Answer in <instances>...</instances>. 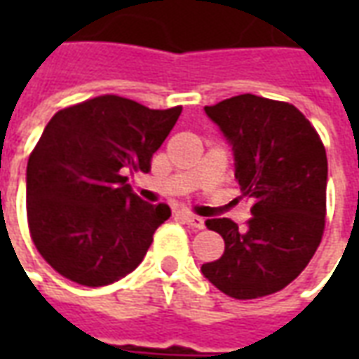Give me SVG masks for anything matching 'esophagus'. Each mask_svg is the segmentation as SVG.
Returning a JSON list of instances; mask_svg holds the SVG:
<instances>
[{
    "label": "esophagus",
    "mask_w": 359,
    "mask_h": 359,
    "mask_svg": "<svg viewBox=\"0 0 359 359\" xmlns=\"http://www.w3.org/2000/svg\"><path fill=\"white\" fill-rule=\"evenodd\" d=\"M180 219L187 223L188 226H192V229H203L205 226V223H203L202 217H198V215H192V213H180Z\"/></svg>",
    "instance_id": "obj_1"
}]
</instances>
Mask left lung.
I'll return each instance as SVG.
<instances>
[{
    "mask_svg": "<svg viewBox=\"0 0 359 359\" xmlns=\"http://www.w3.org/2000/svg\"><path fill=\"white\" fill-rule=\"evenodd\" d=\"M234 151L241 198H250L246 231L231 219L205 226L225 241L223 256L202 273L231 298L283 290L306 269L323 238L327 154L317 130L292 103L241 94L205 105Z\"/></svg>",
    "mask_w": 359,
    "mask_h": 359,
    "instance_id": "8db88e82",
    "label": "left lung"
}]
</instances>
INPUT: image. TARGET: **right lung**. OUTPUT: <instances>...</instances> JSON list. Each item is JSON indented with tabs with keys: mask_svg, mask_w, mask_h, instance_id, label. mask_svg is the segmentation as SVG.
<instances>
[{
	"mask_svg": "<svg viewBox=\"0 0 359 359\" xmlns=\"http://www.w3.org/2000/svg\"><path fill=\"white\" fill-rule=\"evenodd\" d=\"M180 111L105 94L51 117L28 157L27 217L59 275L94 288L140 265L171 210L140 200L126 172L149 171Z\"/></svg>",
	"mask_w": 359,
	"mask_h": 359,
	"instance_id": "obj_1",
	"label": "right lung"
}]
</instances>
